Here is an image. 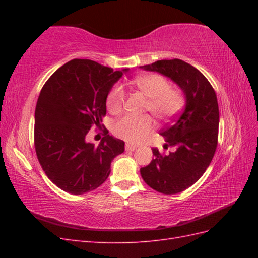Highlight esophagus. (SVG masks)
Returning <instances> with one entry per match:
<instances>
[{
  "label": "esophagus",
  "mask_w": 258,
  "mask_h": 258,
  "mask_svg": "<svg viewBox=\"0 0 258 258\" xmlns=\"http://www.w3.org/2000/svg\"><path fill=\"white\" fill-rule=\"evenodd\" d=\"M137 145H134V144H126V151L127 152H134L135 150H137Z\"/></svg>",
  "instance_id": "esophagus-1"
}]
</instances>
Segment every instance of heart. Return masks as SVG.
Segmentation results:
<instances>
[{"label": "heart", "mask_w": 258, "mask_h": 258, "mask_svg": "<svg viewBox=\"0 0 258 258\" xmlns=\"http://www.w3.org/2000/svg\"><path fill=\"white\" fill-rule=\"evenodd\" d=\"M132 84L148 98L146 110L159 120H167L175 116L184 104L182 93L170 88L169 82L158 74H148L137 77ZM124 101V91L121 86H115L106 98L108 111L117 114L121 111ZM154 127L150 116L126 115L114 124V135L124 141L139 142L150 134Z\"/></svg>", "instance_id": "heart-1"}]
</instances>
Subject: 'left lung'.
<instances>
[{
    "instance_id": "1",
    "label": "left lung",
    "mask_w": 258,
    "mask_h": 258,
    "mask_svg": "<svg viewBox=\"0 0 258 258\" xmlns=\"http://www.w3.org/2000/svg\"><path fill=\"white\" fill-rule=\"evenodd\" d=\"M140 69L168 77L184 95V111L160 131L166 146L176 151L162 156L153 148L155 158L140 169L153 189L166 195L181 192L198 181L214 156L220 123L215 91L199 70L183 60H159Z\"/></svg>"
}]
</instances>
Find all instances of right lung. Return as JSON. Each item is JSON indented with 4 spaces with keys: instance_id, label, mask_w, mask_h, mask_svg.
<instances>
[{
    "instance_id": "right-lung-1",
    "label": "right lung",
    "mask_w": 258,
    "mask_h": 258,
    "mask_svg": "<svg viewBox=\"0 0 258 258\" xmlns=\"http://www.w3.org/2000/svg\"><path fill=\"white\" fill-rule=\"evenodd\" d=\"M89 59H73L45 83L34 115V144L46 175L60 189L83 195L98 188L124 142L105 129L98 145L87 141L106 114V98L123 73Z\"/></svg>"
}]
</instances>
